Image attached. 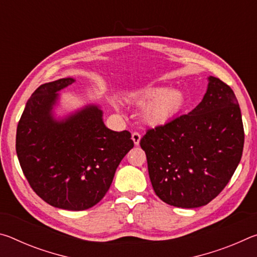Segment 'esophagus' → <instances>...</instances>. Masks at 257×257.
<instances>
[{"label":"esophagus","instance_id":"esophagus-1","mask_svg":"<svg viewBox=\"0 0 257 257\" xmlns=\"http://www.w3.org/2000/svg\"><path fill=\"white\" fill-rule=\"evenodd\" d=\"M132 138H133V142L135 145H139V142H141V135H139L138 133H133L132 135Z\"/></svg>","mask_w":257,"mask_h":257}]
</instances>
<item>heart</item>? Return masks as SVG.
Returning a JSON list of instances; mask_svg holds the SVG:
<instances>
[{"instance_id": "1", "label": "heart", "mask_w": 257, "mask_h": 257, "mask_svg": "<svg viewBox=\"0 0 257 257\" xmlns=\"http://www.w3.org/2000/svg\"><path fill=\"white\" fill-rule=\"evenodd\" d=\"M127 102L143 111V121L150 127L171 123L185 111L188 98L180 88L168 89L163 86H145L130 92Z\"/></svg>"}]
</instances>
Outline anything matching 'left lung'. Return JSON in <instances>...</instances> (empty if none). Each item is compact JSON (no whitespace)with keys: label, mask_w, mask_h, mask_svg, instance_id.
<instances>
[{"label":"left lung","mask_w":257,"mask_h":257,"mask_svg":"<svg viewBox=\"0 0 257 257\" xmlns=\"http://www.w3.org/2000/svg\"><path fill=\"white\" fill-rule=\"evenodd\" d=\"M202 102L141 139L155 194L169 205L195 208L231 179L243 149L241 112L233 90L210 76Z\"/></svg>","instance_id":"obj_1"}]
</instances>
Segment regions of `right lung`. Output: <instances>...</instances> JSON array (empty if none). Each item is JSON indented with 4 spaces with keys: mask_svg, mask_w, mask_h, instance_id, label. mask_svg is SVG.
<instances>
[{
    "mask_svg": "<svg viewBox=\"0 0 257 257\" xmlns=\"http://www.w3.org/2000/svg\"><path fill=\"white\" fill-rule=\"evenodd\" d=\"M75 81L61 78L35 90L17 128L16 151L25 177L43 201L82 211L105 196L134 142L127 130L113 132L104 124L97 104L55 115L59 92Z\"/></svg>",
    "mask_w": 257,
    "mask_h": 257,
    "instance_id": "obj_1",
    "label": "right lung"
}]
</instances>
